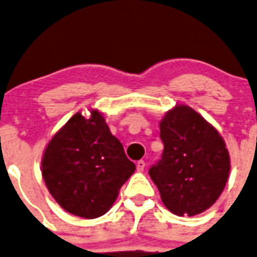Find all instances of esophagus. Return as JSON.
<instances>
[{"instance_id":"34e87169","label":"esophagus","mask_w":257,"mask_h":257,"mask_svg":"<svg viewBox=\"0 0 257 257\" xmlns=\"http://www.w3.org/2000/svg\"><path fill=\"white\" fill-rule=\"evenodd\" d=\"M144 168H145L144 160H138V162H137V170H138V172H143Z\"/></svg>"}]
</instances>
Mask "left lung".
<instances>
[{
	"label": "left lung",
	"instance_id": "left-lung-1",
	"mask_svg": "<svg viewBox=\"0 0 257 257\" xmlns=\"http://www.w3.org/2000/svg\"><path fill=\"white\" fill-rule=\"evenodd\" d=\"M162 159L149 175L173 214L194 216L209 209L229 178L230 158L216 129L194 109L178 105L160 121Z\"/></svg>",
	"mask_w": 257,
	"mask_h": 257
}]
</instances>
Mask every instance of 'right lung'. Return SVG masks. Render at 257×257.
Listing matches in <instances>:
<instances>
[{
    "label": "right lung",
    "instance_id": "1",
    "mask_svg": "<svg viewBox=\"0 0 257 257\" xmlns=\"http://www.w3.org/2000/svg\"><path fill=\"white\" fill-rule=\"evenodd\" d=\"M136 170L120 142L97 110L74 114L52 138L42 159V177L54 200L84 219L104 215Z\"/></svg>",
    "mask_w": 257,
    "mask_h": 257
}]
</instances>
